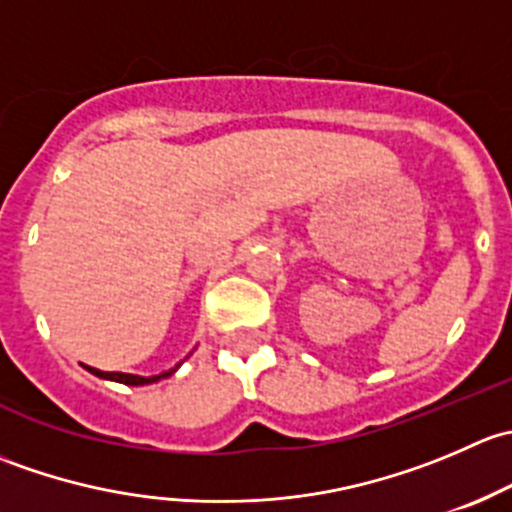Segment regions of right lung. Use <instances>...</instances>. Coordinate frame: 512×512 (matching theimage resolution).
Returning <instances> with one entry per match:
<instances>
[{"instance_id": "obj_1", "label": "right lung", "mask_w": 512, "mask_h": 512, "mask_svg": "<svg viewBox=\"0 0 512 512\" xmlns=\"http://www.w3.org/2000/svg\"><path fill=\"white\" fill-rule=\"evenodd\" d=\"M180 366V364H178ZM175 366V369H178ZM86 369L91 371V374L98 376V379H106V381H118V384H126V386H146V384H156L160 379H168L170 374H175V369L170 371H163V374H156V376H138V374H123V371H101V369H94V366H86Z\"/></svg>"}]
</instances>
